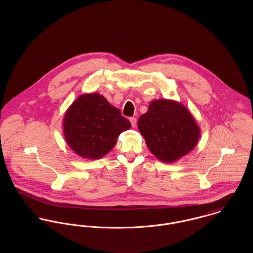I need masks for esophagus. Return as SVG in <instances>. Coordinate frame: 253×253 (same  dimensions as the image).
Here are the masks:
<instances>
[{
    "mask_svg": "<svg viewBox=\"0 0 253 253\" xmlns=\"http://www.w3.org/2000/svg\"><path fill=\"white\" fill-rule=\"evenodd\" d=\"M129 121H130V123H131V126H132V127H135L136 126V118H130L129 119Z\"/></svg>",
    "mask_w": 253,
    "mask_h": 253,
    "instance_id": "esophagus-1",
    "label": "esophagus"
}]
</instances>
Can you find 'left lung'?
<instances>
[{"label":"left lung","mask_w":253,"mask_h":253,"mask_svg":"<svg viewBox=\"0 0 253 253\" xmlns=\"http://www.w3.org/2000/svg\"><path fill=\"white\" fill-rule=\"evenodd\" d=\"M137 126L151 153L164 163H175L190 153L201 135L191 112L170 99L153 100Z\"/></svg>","instance_id":"1"}]
</instances>
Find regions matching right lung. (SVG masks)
Segmentation results:
<instances>
[{
	"label": "right lung",
	"instance_id": "add662e5",
	"mask_svg": "<svg viewBox=\"0 0 253 253\" xmlns=\"http://www.w3.org/2000/svg\"><path fill=\"white\" fill-rule=\"evenodd\" d=\"M66 143L82 158L98 160L114 148L119 135L130 128L127 119L99 93L80 95L63 118Z\"/></svg>",
	"mask_w": 253,
	"mask_h": 253
}]
</instances>
